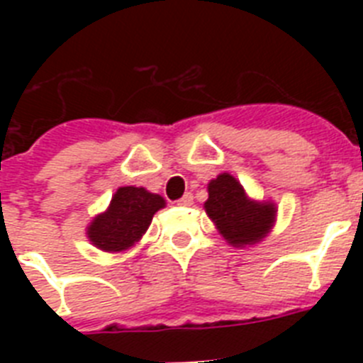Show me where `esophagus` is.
I'll list each match as a JSON object with an SVG mask.
<instances>
[{
	"label": "esophagus",
	"mask_w": 363,
	"mask_h": 363,
	"mask_svg": "<svg viewBox=\"0 0 363 363\" xmlns=\"http://www.w3.org/2000/svg\"><path fill=\"white\" fill-rule=\"evenodd\" d=\"M192 200H194V198H192L191 192H185L184 196L178 200V205H182V207H189V205H192Z\"/></svg>",
	"instance_id": "obj_1"
}]
</instances>
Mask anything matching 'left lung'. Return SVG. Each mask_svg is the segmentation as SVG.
<instances>
[{
	"label": "left lung",
	"instance_id": "8db88e82",
	"mask_svg": "<svg viewBox=\"0 0 363 363\" xmlns=\"http://www.w3.org/2000/svg\"><path fill=\"white\" fill-rule=\"evenodd\" d=\"M209 198L203 203L221 238L229 245L252 247L259 243L277 223L278 207L271 200H255L229 172H221L207 184Z\"/></svg>",
	"mask_w": 363,
	"mask_h": 363
}]
</instances>
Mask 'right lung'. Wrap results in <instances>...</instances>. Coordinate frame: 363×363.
I'll return each instance as SVG.
<instances>
[{"label": "right lung", "mask_w": 363, "mask_h": 363, "mask_svg": "<svg viewBox=\"0 0 363 363\" xmlns=\"http://www.w3.org/2000/svg\"><path fill=\"white\" fill-rule=\"evenodd\" d=\"M165 205L163 196L145 187H120L112 194L107 209L96 214L86 225V238L99 251H127L143 238L152 216Z\"/></svg>", "instance_id": "obj_1"}]
</instances>
